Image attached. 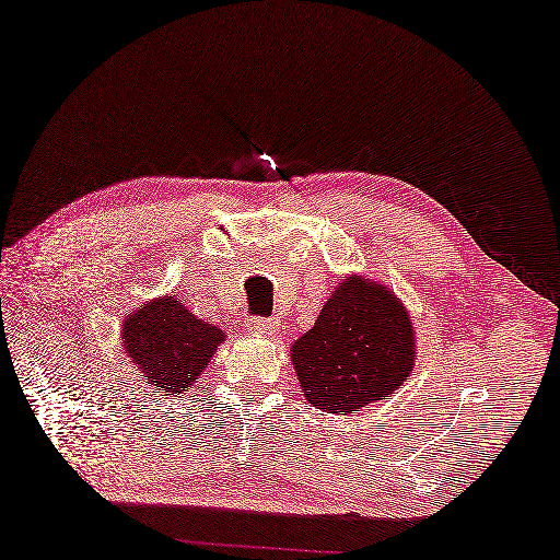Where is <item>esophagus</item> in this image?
I'll return each mask as SVG.
<instances>
[{
  "mask_svg": "<svg viewBox=\"0 0 560 560\" xmlns=\"http://www.w3.org/2000/svg\"><path fill=\"white\" fill-rule=\"evenodd\" d=\"M245 330L253 335H262V338H272L278 332V323L270 320V317H253V320L245 323Z\"/></svg>",
  "mask_w": 560,
  "mask_h": 560,
  "instance_id": "esophagus-1",
  "label": "esophagus"
}]
</instances>
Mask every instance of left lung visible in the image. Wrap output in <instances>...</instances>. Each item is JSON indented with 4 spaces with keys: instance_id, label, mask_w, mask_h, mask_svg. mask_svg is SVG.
<instances>
[{
    "instance_id": "left-lung-1",
    "label": "left lung",
    "mask_w": 560,
    "mask_h": 560,
    "mask_svg": "<svg viewBox=\"0 0 560 560\" xmlns=\"http://www.w3.org/2000/svg\"><path fill=\"white\" fill-rule=\"evenodd\" d=\"M416 358L410 310L368 275L340 280L313 328L290 346L305 400L338 416L388 400L410 377Z\"/></svg>"
}]
</instances>
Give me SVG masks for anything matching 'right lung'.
Returning a JSON list of instances; mask_svg holds the SVG:
<instances>
[{"mask_svg":"<svg viewBox=\"0 0 560 560\" xmlns=\"http://www.w3.org/2000/svg\"><path fill=\"white\" fill-rule=\"evenodd\" d=\"M119 335L142 381L165 395L190 393L225 342V330L200 320L177 295L152 298L130 310Z\"/></svg>","mask_w":560,"mask_h":560,"instance_id":"add662e5","label":"right lung"}]
</instances>
